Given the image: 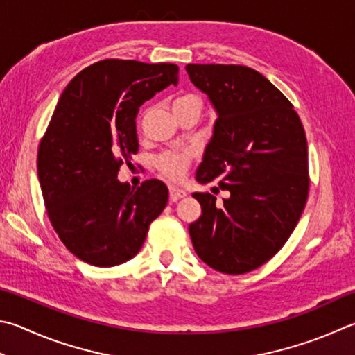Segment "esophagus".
Instances as JSON below:
<instances>
[{
	"label": "esophagus",
	"mask_w": 355,
	"mask_h": 355,
	"mask_svg": "<svg viewBox=\"0 0 355 355\" xmlns=\"http://www.w3.org/2000/svg\"><path fill=\"white\" fill-rule=\"evenodd\" d=\"M187 196V191L184 189H179L176 185H171L170 187V200L173 202H176L180 198H185Z\"/></svg>",
	"instance_id": "1"
}]
</instances>
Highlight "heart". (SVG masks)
I'll use <instances>...</instances> for the list:
<instances>
[{
  "label": "heart",
  "mask_w": 355,
  "mask_h": 355,
  "mask_svg": "<svg viewBox=\"0 0 355 355\" xmlns=\"http://www.w3.org/2000/svg\"><path fill=\"white\" fill-rule=\"evenodd\" d=\"M185 100H196V98L191 96H185V97L178 98L176 102H185ZM193 156H195V151H193L191 148H180V150L166 151V153H164V155H160L157 157L156 165L162 175H165L166 178H170L173 180H179V179H182V176L185 175L187 166H189Z\"/></svg>",
  "instance_id": "obj_1"
}]
</instances>
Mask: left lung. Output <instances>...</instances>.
Segmentation results:
<instances>
[{"label": "left lung", "mask_w": 355, "mask_h": 355, "mask_svg": "<svg viewBox=\"0 0 355 355\" xmlns=\"http://www.w3.org/2000/svg\"><path fill=\"white\" fill-rule=\"evenodd\" d=\"M191 83L216 111L198 166L199 184L227 190L223 204L193 193L202 215L189 225L198 257L239 275L267 263L292 235L304 210L307 142L292 103L263 73L239 64H187Z\"/></svg>", "instance_id": "1"}]
</instances>
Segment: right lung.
<instances>
[{
	"mask_svg": "<svg viewBox=\"0 0 355 355\" xmlns=\"http://www.w3.org/2000/svg\"><path fill=\"white\" fill-rule=\"evenodd\" d=\"M176 64L102 60L66 86L38 148V180L53 230L78 259L112 267L136 257L168 202L150 179H117L139 150L136 116L146 100L178 85Z\"/></svg>",
	"mask_w": 355,
	"mask_h": 355,
	"instance_id": "add662e5",
	"label": "right lung"
}]
</instances>
